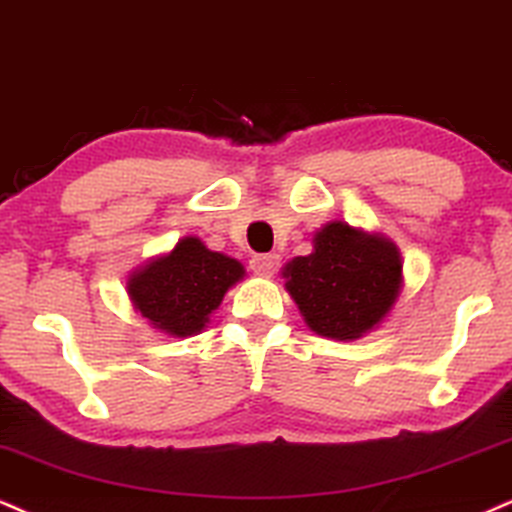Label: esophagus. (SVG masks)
Listing matches in <instances>:
<instances>
[{
	"label": "esophagus",
	"mask_w": 512,
	"mask_h": 512,
	"mask_svg": "<svg viewBox=\"0 0 512 512\" xmlns=\"http://www.w3.org/2000/svg\"><path fill=\"white\" fill-rule=\"evenodd\" d=\"M280 268V256L277 254H258L251 258V270L258 275H273Z\"/></svg>",
	"instance_id": "esophagus-1"
}]
</instances>
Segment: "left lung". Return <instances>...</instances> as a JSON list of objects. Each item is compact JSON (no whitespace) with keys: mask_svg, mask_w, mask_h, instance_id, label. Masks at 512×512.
Here are the masks:
<instances>
[{"mask_svg":"<svg viewBox=\"0 0 512 512\" xmlns=\"http://www.w3.org/2000/svg\"><path fill=\"white\" fill-rule=\"evenodd\" d=\"M401 254L394 242L330 223L315 232L313 254L287 263V292L313 332L358 339L391 311L401 289Z\"/></svg>","mask_w":512,"mask_h":512,"instance_id":"8db88e82","label":"left lung"}]
</instances>
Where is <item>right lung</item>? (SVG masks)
Instances as JSON below:
<instances>
[{"label":"right lung","instance_id":"obj_1","mask_svg":"<svg viewBox=\"0 0 512 512\" xmlns=\"http://www.w3.org/2000/svg\"><path fill=\"white\" fill-rule=\"evenodd\" d=\"M242 277L244 266L235 258L206 249L197 237H185L170 254L132 273L128 294L156 330L189 337L204 330L208 315Z\"/></svg>","mask_w":512,"mask_h":512}]
</instances>
